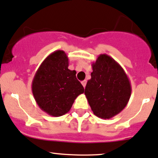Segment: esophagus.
<instances>
[{
    "mask_svg": "<svg viewBox=\"0 0 158 158\" xmlns=\"http://www.w3.org/2000/svg\"><path fill=\"white\" fill-rule=\"evenodd\" d=\"M86 84H87V81L86 80H84V81H81V85H83V87H84V88H85V86H86Z\"/></svg>",
    "mask_w": 158,
    "mask_h": 158,
    "instance_id": "34e87169",
    "label": "esophagus"
}]
</instances>
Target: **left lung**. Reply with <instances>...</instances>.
I'll use <instances>...</instances> for the list:
<instances>
[{"label":"left lung","instance_id":"left-lung-1","mask_svg":"<svg viewBox=\"0 0 158 158\" xmlns=\"http://www.w3.org/2000/svg\"><path fill=\"white\" fill-rule=\"evenodd\" d=\"M91 65L93 72L85 87V97L97 117L110 119L128 104L131 83L120 64L107 54H100Z\"/></svg>","mask_w":158,"mask_h":158}]
</instances>
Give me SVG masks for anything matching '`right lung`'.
<instances>
[{
	"label": "right lung",
	"mask_w": 158,
	"mask_h": 158,
	"mask_svg": "<svg viewBox=\"0 0 158 158\" xmlns=\"http://www.w3.org/2000/svg\"><path fill=\"white\" fill-rule=\"evenodd\" d=\"M68 65L65 52L56 50L43 61L32 79V91L36 103L52 117L68 113L78 96L84 93L77 72L69 70Z\"/></svg>",
	"instance_id": "obj_1"
}]
</instances>
